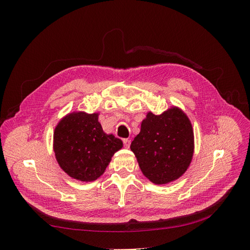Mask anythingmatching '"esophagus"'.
I'll return each mask as SVG.
<instances>
[{"instance_id": "esophagus-1", "label": "esophagus", "mask_w": 250, "mask_h": 250, "mask_svg": "<svg viewBox=\"0 0 250 250\" xmlns=\"http://www.w3.org/2000/svg\"><path fill=\"white\" fill-rule=\"evenodd\" d=\"M130 143H131V141L129 139H124L123 140V144H124V147L125 148H129Z\"/></svg>"}]
</instances>
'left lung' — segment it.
I'll use <instances>...</instances> for the list:
<instances>
[{
  "instance_id": "obj_1",
  "label": "left lung",
  "mask_w": 250,
  "mask_h": 250,
  "mask_svg": "<svg viewBox=\"0 0 250 250\" xmlns=\"http://www.w3.org/2000/svg\"><path fill=\"white\" fill-rule=\"evenodd\" d=\"M130 149L150 181L165 185L187 171L194 152V133L190 120L172 107L160 116L149 112Z\"/></svg>"
}]
</instances>
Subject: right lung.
Listing matches in <instances>:
<instances>
[{
    "mask_svg": "<svg viewBox=\"0 0 250 250\" xmlns=\"http://www.w3.org/2000/svg\"><path fill=\"white\" fill-rule=\"evenodd\" d=\"M122 147L120 139L104 133L97 113H70L55 128L54 152L60 168L81 181L100 177Z\"/></svg>",
    "mask_w": 250,
    "mask_h": 250,
    "instance_id": "1",
    "label": "right lung"
}]
</instances>
